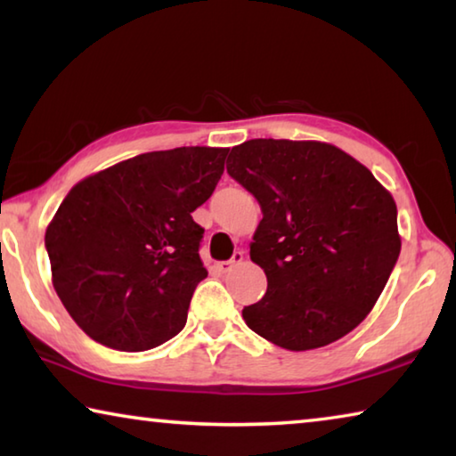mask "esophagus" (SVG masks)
Returning <instances> with one entry per match:
<instances>
[{"label": "esophagus", "mask_w": 456, "mask_h": 456, "mask_svg": "<svg viewBox=\"0 0 456 456\" xmlns=\"http://www.w3.org/2000/svg\"><path fill=\"white\" fill-rule=\"evenodd\" d=\"M239 264H243V253L235 251L233 257H231L229 261H221V264H217V267H219V272L225 273V272H231V269H233Z\"/></svg>", "instance_id": "esophagus-1"}]
</instances>
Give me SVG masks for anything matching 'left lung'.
Segmentation results:
<instances>
[{
	"label": "left lung",
	"instance_id": "left-lung-1",
	"mask_svg": "<svg viewBox=\"0 0 456 456\" xmlns=\"http://www.w3.org/2000/svg\"><path fill=\"white\" fill-rule=\"evenodd\" d=\"M227 173L259 200L251 261L267 291L243 307L256 334L291 352L328 346L372 312L400 256L396 203L334 144L253 138Z\"/></svg>",
	"mask_w": 456,
	"mask_h": 456
}]
</instances>
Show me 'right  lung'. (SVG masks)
Returning a JSON list of instances; mask_svg holds the SVG:
<instances>
[{
  "label": "right lung",
  "instance_id": "add662e5",
  "mask_svg": "<svg viewBox=\"0 0 456 456\" xmlns=\"http://www.w3.org/2000/svg\"><path fill=\"white\" fill-rule=\"evenodd\" d=\"M229 149L144 152L76 183L45 229L52 283L72 320L112 350L144 352L187 323L207 269L192 211Z\"/></svg>",
  "mask_w": 456,
  "mask_h": 456
}]
</instances>
